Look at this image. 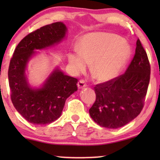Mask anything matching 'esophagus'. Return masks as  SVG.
Segmentation results:
<instances>
[{
  "label": "esophagus",
  "mask_w": 160,
  "mask_h": 160,
  "mask_svg": "<svg viewBox=\"0 0 160 160\" xmlns=\"http://www.w3.org/2000/svg\"><path fill=\"white\" fill-rule=\"evenodd\" d=\"M77 85H78V89H82V88H84V87H87L86 83H85L84 81L82 80V79L78 81Z\"/></svg>",
  "instance_id": "esophagus-1"
}]
</instances>
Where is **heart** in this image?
Returning a JSON list of instances; mask_svg holds the SVG:
<instances>
[{
	"label": "heart",
	"instance_id": "1",
	"mask_svg": "<svg viewBox=\"0 0 160 160\" xmlns=\"http://www.w3.org/2000/svg\"><path fill=\"white\" fill-rule=\"evenodd\" d=\"M131 55V48L116 34L92 32L81 39L78 52L69 55L74 71L83 72L92 63V75L100 82L115 78L122 71Z\"/></svg>",
	"mask_w": 160,
	"mask_h": 160
}]
</instances>
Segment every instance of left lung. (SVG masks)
<instances>
[{"mask_svg": "<svg viewBox=\"0 0 160 160\" xmlns=\"http://www.w3.org/2000/svg\"><path fill=\"white\" fill-rule=\"evenodd\" d=\"M147 54L138 39L135 54L125 73L95 87L96 100L89 115L100 126L117 129L140 114L150 80Z\"/></svg>", "mask_w": 160, "mask_h": 160, "instance_id": "left-lung-1", "label": "left lung"}]
</instances>
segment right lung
<instances>
[{
  "instance_id": "obj_1",
  "label": "right lung",
  "mask_w": 160,
  "mask_h": 160,
  "mask_svg": "<svg viewBox=\"0 0 160 160\" xmlns=\"http://www.w3.org/2000/svg\"><path fill=\"white\" fill-rule=\"evenodd\" d=\"M67 28L58 22L30 32L18 43L11 59L8 76L11 99L17 111L30 123L50 124L61 116L65 100L77 91L78 79L56 68L40 88H32L25 71L38 49L58 44Z\"/></svg>"
}]
</instances>
